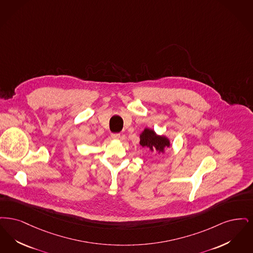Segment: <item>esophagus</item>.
Instances as JSON below:
<instances>
[{"mask_svg": "<svg viewBox=\"0 0 253 253\" xmlns=\"http://www.w3.org/2000/svg\"><path fill=\"white\" fill-rule=\"evenodd\" d=\"M120 137H121V135L119 133H112L111 134V138L114 139V140H118V139H120Z\"/></svg>", "mask_w": 253, "mask_h": 253, "instance_id": "1", "label": "esophagus"}]
</instances>
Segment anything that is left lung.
<instances>
[{
    "mask_svg": "<svg viewBox=\"0 0 253 253\" xmlns=\"http://www.w3.org/2000/svg\"><path fill=\"white\" fill-rule=\"evenodd\" d=\"M140 144L143 147H147L150 151H157L160 153H165L166 147L170 146V141L165 136L157 135L153 129L144 128L140 135Z\"/></svg>",
    "mask_w": 253,
    "mask_h": 253,
    "instance_id": "1",
    "label": "left lung"
}]
</instances>
